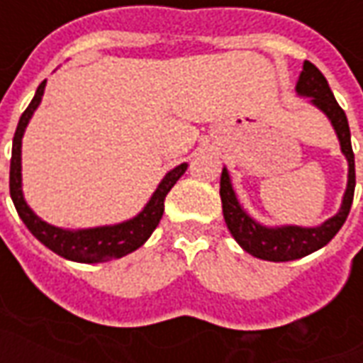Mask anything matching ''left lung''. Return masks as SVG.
I'll use <instances>...</instances> for the list:
<instances>
[{
    "instance_id": "8db88e82",
    "label": "left lung",
    "mask_w": 363,
    "mask_h": 363,
    "mask_svg": "<svg viewBox=\"0 0 363 363\" xmlns=\"http://www.w3.org/2000/svg\"><path fill=\"white\" fill-rule=\"evenodd\" d=\"M298 94L311 96V102L329 116L330 123L337 129L342 152L348 158V187H346L342 207L333 218L317 226V228H300V226H284V228H265L251 216L245 214L236 199V193L230 184V176L226 168L220 176V199L224 220L228 224L230 234L234 236L243 250L251 253L253 257L265 259V261H294V259L306 257L313 251L321 250L323 245L337 236L342 228L346 216L350 213L352 201H354V187H356V168H354V150L350 143V127L346 120L345 110L338 106L335 94L330 91L327 79L321 71L317 69L311 62L303 63L300 81L296 84Z\"/></svg>"
}]
</instances>
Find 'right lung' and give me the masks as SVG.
I'll return each instance as SVG.
<instances>
[{
    "instance_id": "right-lung-1",
    "label": "right lung",
    "mask_w": 363,
    "mask_h": 363,
    "mask_svg": "<svg viewBox=\"0 0 363 363\" xmlns=\"http://www.w3.org/2000/svg\"><path fill=\"white\" fill-rule=\"evenodd\" d=\"M44 86H46V81H42L38 84L33 102L28 104V108L21 116L17 131H15V137H13L9 193H11L13 205L17 208L21 220L25 222V226L30 230V234L38 242L44 243L48 250H52L54 253L65 259L77 261V263L112 261V259H120L127 253H131V251L139 250L158 226L164 213V199L174 187V184L184 176V172L187 170V164H179L178 168H174V170L166 174V178L162 179V184L158 185V189L150 197L147 207L143 208V213L137 214L133 220L116 224V226H104V228L77 230V232L50 226L28 208V205L23 199V191H21V139H23V133H25V127L30 120V116L40 104Z\"/></svg>"
}]
</instances>
